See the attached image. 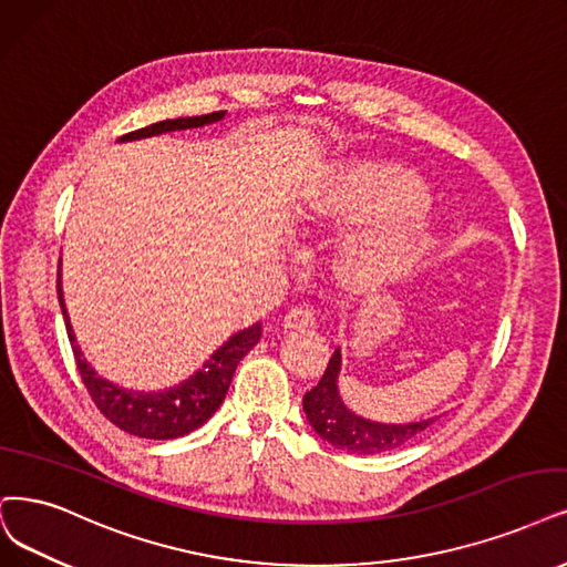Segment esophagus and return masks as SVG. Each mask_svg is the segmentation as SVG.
Wrapping results in <instances>:
<instances>
[{
    "label": "esophagus",
    "mask_w": 567,
    "mask_h": 567,
    "mask_svg": "<svg viewBox=\"0 0 567 567\" xmlns=\"http://www.w3.org/2000/svg\"><path fill=\"white\" fill-rule=\"evenodd\" d=\"M316 324V310L310 306H295L285 316V329H301Z\"/></svg>",
    "instance_id": "esophagus-1"
}]
</instances>
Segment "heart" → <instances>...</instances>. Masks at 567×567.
<instances>
[{
  "label": "heart",
  "instance_id": "1",
  "mask_svg": "<svg viewBox=\"0 0 567 567\" xmlns=\"http://www.w3.org/2000/svg\"><path fill=\"white\" fill-rule=\"evenodd\" d=\"M423 203V184L406 173L339 165L310 188L303 209L316 221H379L348 247V268L360 278H385L404 270L425 247V221L392 219Z\"/></svg>",
  "mask_w": 567,
  "mask_h": 567
}]
</instances>
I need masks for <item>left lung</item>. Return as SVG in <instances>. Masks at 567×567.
I'll return each mask as SVG.
<instances>
[{"label": "left lung", "mask_w": 567, "mask_h": 567, "mask_svg": "<svg viewBox=\"0 0 567 567\" xmlns=\"http://www.w3.org/2000/svg\"><path fill=\"white\" fill-rule=\"evenodd\" d=\"M339 371H341V350L337 348L324 369L320 383L303 394V411L308 423L312 425L324 442L348 453L373 455L394 451L417 434H423L436 417H427L421 423H400L385 425L367 421L362 415H354L341 400L339 394Z\"/></svg>", "instance_id": "left-lung-1"}]
</instances>
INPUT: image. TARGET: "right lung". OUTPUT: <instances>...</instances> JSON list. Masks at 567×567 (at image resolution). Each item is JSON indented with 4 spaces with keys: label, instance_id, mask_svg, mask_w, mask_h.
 I'll return each mask as SVG.
<instances>
[{
    "label": "right lung",
    "instance_id": "right-lung-1",
    "mask_svg": "<svg viewBox=\"0 0 567 567\" xmlns=\"http://www.w3.org/2000/svg\"><path fill=\"white\" fill-rule=\"evenodd\" d=\"M226 112H213L203 116H186V118H167L146 125V128L133 131L123 135L121 142L154 137L161 133L171 131H186V128H200V125L221 121ZM58 301L62 308V318H65L68 337L72 343L74 362L81 373V381L86 385L91 400L95 402L97 411L114 423L118 430L142 436V439H177L188 432L198 430L203 423H207L213 413L224 402L230 381L238 362L245 354L255 348L261 339V324H251L238 333H234L215 354L205 362L200 371H196L192 379L179 383L177 388L163 390V392H135L118 388L110 381H104L97 375L89 362L81 358V350L74 343L72 324L65 310V301H62L60 289V272H58Z\"/></svg>",
    "mask_w": 567,
    "mask_h": 567
}]
</instances>
